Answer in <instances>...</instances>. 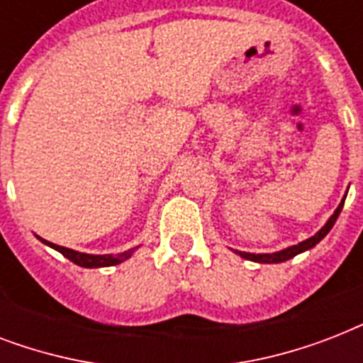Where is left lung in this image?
I'll list each match as a JSON object with an SVG mask.
<instances>
[{
    "instance_id": "8db88e82",
    "label": "left lung",
    "mask_w": 363,
    "mask_h": 363,
    "mask_svg": "<svg viewBox=\"0 0 363 363\" xmlns=\"http://www.w3.org/2000/svg\"><path fill=\"white\" fill-rule=\"evenodd\" d=\"M345 198H347V196H343L341 203L337 205V209L333 211V215L328 218L326 224H324V226H322L320 230L313 235V238L305 239V241L298 242V245H292V247H286V248H282V250H277V252H271V254H252V252H241V250H235V254H239V256L245 259H250V262H258V264H281V262H286V259L294 258V256H298V254L305 252V250H309V248L315 247L316 242H320L322 239L326 238L328 233H330V230H332L335 220H337L339 213H341V209H343Z\"/></svg>"
}]
</instances>
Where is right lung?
I'll use <instances>...</instances> for the list:
<instances>
[{"instance_id": "right-lung-1", "label": "right lung", "mask_w": 363, "mask_h": 363, "mask_svg": "<svg viewBox=\"0 0 363 363\" xmlns=\"http://www.w3.org/2000/svg\"><path fill=\"white\" fill-rule=\"evenodd\" d=\"M37 239L45 245H48L50 248L54 250H58L60 254H64L65 258L71 259L73 264L81 265V267H111V265H116V264H122L125 262L128 258H131V254L135 252L139 247H133L130 250H124V252H118V254H86V252H79V250H73V248H67V247H60V245H54L50 241H45L37 235Z\"/></svg>"}]
</instances>
